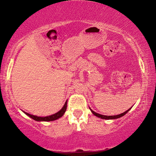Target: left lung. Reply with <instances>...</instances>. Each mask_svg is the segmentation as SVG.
Segmentation results:
<instances>
[{
    "label": "left lung",
    "mask_w": 156,
    "mask_h": 156,
    "mask_svg": "<svg viewBox=\"0 0 156 156\" xmlns=\"http://www.w3.org/2000/svg\"><path fill=\"white\" fill-rule=\"evenodd\" d=\"M131 108H130L129 109H128L127 111H126L125 112H123V113H122V114H119V115H116V116H104V115H101V114H97V113H96L95 112H94V111L91 110V108H90V110H91V112H92V114L94 115V116L99 117V118H101L102 119H119V118H120V117H121V116H124V115L126 114V113L129 112V111L131 109Z\"/></svg>",
    "instance_id": "8db88e82"
}]
</instances>
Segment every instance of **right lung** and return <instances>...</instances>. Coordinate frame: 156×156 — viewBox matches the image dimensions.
<instances>
[{"instance_id":"right-lung-1","label":"right lung","mask_w":156,"mask_h":156,"mask_svg":"<svg viewBox=\"0 0 156 156\" xmlns=\"http://www.w3.org/2000/svg\"><path fill=\"white\" fill-rule=\"evenodd\" d=\"M67 101H66L65 105L63 106V107L62 108V109L60 111H59L58 112H57L56 114H52L51 115V116H45V117H40V116H34V115H32V114H30L28 113L27 112H25V114L27 115L29 117H30L34 120L35 121H55L56 120V119H58L59 118H60L64 115L65 114V112H66V109H67Z\"/></svg>"}]
</instances>
